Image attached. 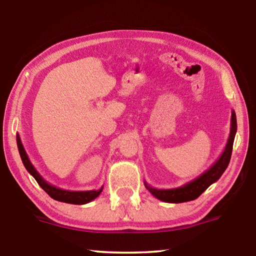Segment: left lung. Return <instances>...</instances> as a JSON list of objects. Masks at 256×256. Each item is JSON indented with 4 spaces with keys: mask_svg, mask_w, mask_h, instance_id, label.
<instances>
[{
    "mask_svg": "<svg viewBox=\"0 0 256 256\" xmlns=\"http://www.w3.org/2000/svg\"><path fill=\"white\" fill-rule=\"evenodd\" d=\"M236 115H235L234 111H232L230 135L221 156L216 160V162H215L211 168L206 170V171L202 173L196 178H194L193 181L175 188H155L150 186L146 182H144L145 188L151 192L153 196L158 198L160 201L166 203H183L193 201V200L198 198L210 185L216 182L222 176L225 170H226L230 163V160H231L234 138L235 134H236Z\"/></svg>",
    "mask_w": 256,
    "mask_h": 256,
    "instance_id": "1",
    "label": "left lung"
}]
</instances>
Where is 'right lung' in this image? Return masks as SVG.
I'll return each instance as SVG.
<instances>
[{
	"mask_svg": "<svg viewBox=\"0 0 256 256\" xmlns=\"http://www.w3.org/2000/svg\"><path fill=\"white\" fill-rule=\"evenodd\" d=\"M16 143H18L20 156L22 158V162L24 164L25 168H26L28 172L31 174L35 180H36V182L38 183L40 186H41L53 200H55V201L70 203V204H86L88 202L93 201L94 198H96L103 191V186L100 190H92V191H66V190H62L48 183L41 176V174L36 171V168L33 166L31 161H30V158L28 156L26 152H25L18 134H16Z\"/></svg>",
	"mask_w": 256,
	"mask_h": 256,
	"instance_id": "1",
	"label": "right lung"
}]
</instances>
